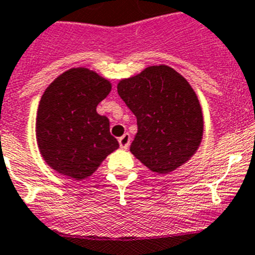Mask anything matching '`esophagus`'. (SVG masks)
I'll return each mask as SVG.
<instances>
[{
	"mask_svg": "<svg viewBox=\"0 0 255 255\" xmlns=\"http://www.w3.org/2000/svg\"><path fill=\"white\" fill-rule=\"evenodd\" d=\"M118 142H119V146H121L122 148H128V146H129L130 143L129 133H125L122 137H119Z\"/></svg>",
	"mask_w": 255,
	"mask_h": 255,
	"instance_id": "obj_1",
	"label": "esophagus"
}]
</instances>
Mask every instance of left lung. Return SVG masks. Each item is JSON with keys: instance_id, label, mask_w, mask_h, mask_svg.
<instances>
[{"instance_id": "1", "label": "left lung", "mask_w": 255, "mask_h": 255, "mask_svg": "<svg viewBox=\"0 0 255 255\" xmlns=\"http://www.w3.org/2000/svg\"><path fill=\"white\" fill-rule=\"evenodd\" d=\"M118 94L137 118L130 152L143 165L167 174L193 156L203 134L196 93L169 66H151L119 81Z\"/></svg>"}]
</instances>
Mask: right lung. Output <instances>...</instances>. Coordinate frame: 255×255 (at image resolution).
Masks as SVG:
<instances>
[{
    "label": "right lung",
    "mask_w": 255,
    "mask_h": 255,
    "mask_svg": "<svg viewBox=\"0 0 255 255\" xmlns=\"http://www.w3.org/2000/svg\"><path fill=\"white\" fill-rule=\"evenodd\" d=\"M112 85L88 68H71L43 94L36 116V141L45 162L66 176H90L109 153L119 147L109 119L96 107Z\"/></svg>",
    "instance_id": "1"
}]
</instances>
